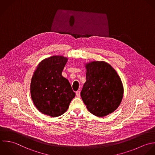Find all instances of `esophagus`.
Returning a JSON list of instances; mask_svg holds the SVG:
<instances>
[{
    "label": "esophagus",
    "mask_w": 155,
    "mask_h": 155,
    "mask_svg": "<svg viewBox=\"0 0 155 155\" xmlns=\"http://www.w3.org/2000/svg\"><path fill=\"white\" fill-rule=\"evenodd\" d=\"M76 96L77 97H80V91H77L76 92Z\"/></svg>",
    "instance_id": "34e87169"
}]
</instances>
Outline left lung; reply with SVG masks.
I'll use <instances>...</instances> for the list:
<instances>
[{"label": "left lung", "mask_w": 155, "mask_h": 155, "mask_svg": "<svg viewBox=\"0 0 155 155\" xmlns=\"http://www.w3.org/2000/svg\"><path fill=\"white\" fill-rule=\"evenodd\" d=\"M86 81L81 97L87 110L103 117L114 112L123 97L121 80L115 69L104 61H93L86 65Z\"/></svg>", "instance_id": "obj_1"}]
</instances>
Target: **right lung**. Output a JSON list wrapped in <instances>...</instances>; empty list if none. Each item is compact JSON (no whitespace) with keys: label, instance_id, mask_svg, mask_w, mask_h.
Segmentation results:
<instances>
[{"label":"right lung","instance_id":"right-lung-1","mask_svg":"<svg viewBox=\"0 0 155 155\" xmlns=\"http://www.w3.org/2000/svg\"><path fill=\"white\" fill-rule=\"evenodd\" d=\"M67 62L62 56H52L41 61L34 73L31 95L37 109L52 117L63 115L75 94L69 81L61 75Z\"/></svg>","mask_w":155,"mask_h":155}]
</instances>
